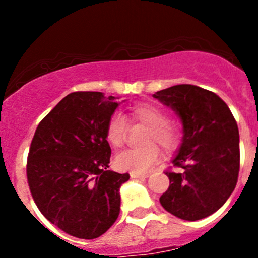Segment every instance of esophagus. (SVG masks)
I'll use <instances>...</instances> for the list:
<instances>
[{
    "mask_svg": "<svg viewBox=\"0 0 258 258\" xmlns=\"http://www.w3.org/2000/svg\"><path fill=\"white\" fill-rule=\"evenodd\" d=\"M131 178H147L148 173H136V172H131Z\"/></svg>",
    "mask_w": 258,
    "mask_h": 258,
    "instance_id": "esophagus-1",
    "label": "esophagus"
}]
</instances>
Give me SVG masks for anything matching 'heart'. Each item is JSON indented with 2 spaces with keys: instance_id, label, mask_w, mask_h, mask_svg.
Masks as SVG:
<instances>
[{
  "instance_id": "obj_1",
  "label": "heart",
  "mask_w": 258,
  "mask_h": 258,
  "mask_svg": "<svg viewBox=\"0 0 258 258\" xmlns=\"http://www.w3.org/2000/svg\"><path fill=\"white\" fill-rule=\"evenodd\" d=\"M128 119L147 126L145 132V146L127 148L117 153L114 166L121 171L144 173L150 170L161 157L158 144L163 150L172 151L178 147L181 134L177 124L167 119L165 111L155 105H136L130 110ZM127 121L122 114L112 113L106 124V140L113 147H121L126 140Z\"/></svg>"
}]
</instances>
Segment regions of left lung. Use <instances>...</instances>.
Masks as SVG:
<instances>
[{
    "label": "left lung",
    "instance_id": "left-lung-1",
    "mask_svg": "<svg viewBox=\"0 0 258 258\" xmlns=\"http://www.w3.org/2000/svg\"><path fill=\"white\" fill-rule=\"evenodd\" d=\"M156 98L179 114L183 141L173 167L165 171L168 189L162 207L176 217L197 221L223 206L240 172V136L235 117L216 93L194 85H176Z\"/></svg>",
    "mask_w": 258,
    "mask_h": 258
}]
</instances>
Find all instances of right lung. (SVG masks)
Instances as JSON below:
<instances>
[{"label":"right lung","mask_w":258,"mask_h":258,"mask_svg":"<svg viewBox=\"0 0 258 258\" xmlns=\"http://www.w3.org/2000/svg\"><path fill=\"white\" fill-rule=\"evenodd\" d=\"M118 103L102 92L77 91L43 117L27 156V182L36 206L77 238L106 232L119 215V187L128 173L108 170L106 124Z\"/></svg>","instance_id":"obj_1"}]
</instances>
